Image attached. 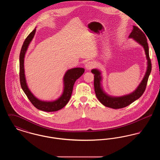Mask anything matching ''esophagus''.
Listing matches in <instances>:
<instances>
[{
	"instance_id": "esophagus-1",
	"label": "esophagus",
	"mask_w": 160,
	"mask_h": 160,
	"mask_svg": "<svg viewBox=\"0 0 160 160\" xmlns=\"http://www.w3.org/2000/svg\"><path fill=\"white\" fill-rule=\"evenodd\" d=\"M94 67H95V63L92 61L88 62L85 65V68L87 70H91V69L94 68Z\"/></svg>"
}]
</instances>
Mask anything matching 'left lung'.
Returning a JSON list of instances; mask_svg holds the SVG:
<instances>
[{"label":"left lung","mask_w":160,"mask_h":160,"mask_svg":"<svg viewBox=\"0 0 160 160\" xmlns=\"http://www.w3.org/2000/svg\"><path fill=\"white\" fill-rule=\"evenodd\" d=\"M145 33L137 26H133V29L128 37V38H132L138 44L143 47L147 59V68L145 76L134 91L131 92L129 94L119 97L111 96L107 94L102 86L101 82L102 81V76L101 71L98 69H92V73L94 74V89L97 98L104 106L114 109L125 107L138 99L144 93L152 69L151 62L149 54V47Z\"/></svg>","instance_id":"left-lung-1"}]
</instances>
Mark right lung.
<instances>
[{
	"label": "right lung",
	"instance_id": "1",
	"mask_svg": "<svg viewBox=\"0 0 160 160\" xmlns=\"http://www.w3.org/2000/svg\"><path fill=\"white\" fill-rule=\"evenodd\" d=\"M36 28L31 32L24 41L20 54V81L23 91L30 100L32 104L38 110L47 112L59 110L65 106L71 98L73 86L77 79L82 76L84 72L83 68H74L67 71L63 77V89L62 93L58 99L53 101H42L37 98L29 89L24 74V58L31 41L35 36Z\"/></svg>",
	"mask_w": 160,
	"mask_h": 160
}]
</instances>
